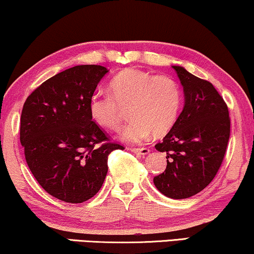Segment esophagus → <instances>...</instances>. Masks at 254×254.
<instances>
[{
  "mask_svg": "<svg viewBox=\"0 0 254 254\" xmlns=\"http://www.w3.org/2000/svg\"><path fill=\"white\" fill-rule=\"evenodd\" d=\"M130 150L134 152V154H137V155H140V156H144V155H147V154H149V148H144V147H142V148H130Z\"/></svg>",
  "mask_w": 254,
  "mask_h": 254,
  "instance_id": "obj_1",
  "label": "esophagus"
}]
</instances>
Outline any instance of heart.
Segmentation results:
<instances>
[{"label": "heart", "instance_id": "heart-1", "mask_svg": "<svg viewBox=\"0 0 254 254\" xmlns=\"http://www.w3.org/2000/svg\"><path fill=\"white\" fill-rule=\"evenodd\" d=\"M112 95L96 92L89 99L91 120L106 129L117 130L125 119V109L133 119L121 133L123 140L140 143L151 131L165 134L178 118L182 93L177 83L140 69H125L110 83Z\"/></svg>", "mask_w": 254, "mask_h": 254}]
</instances>
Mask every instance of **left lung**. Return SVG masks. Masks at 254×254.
Here are the masks:
<instances>
[{"label":"left lung","instance_id":"left-lung-1","mask_svg":"<svg viewBox=\"0 0 254 254\" xmlns=\"http://www.w3.org/2000/svg\"><path fill=\"white\" fill-rule=\"evenodd\" d=\"M184 86L185 105L171 130L155 148L166 154V169L154 178L159 192L187 199L215 178L230 137L227 104L214 85L173 65Z\"/></svg>","mask_w":254,"mask_h":254}]
</instances>
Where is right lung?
Wrapping results in <instances>:
<instances>
[{
    "mask_svg": "<svg viewBox=\"0 0 254 254\" xmlns=\"http://www.w3.org/2000/svg\"><path fill=\"white\" fill-rule=\"evenodd\" d=\"M107 71L97 64L65 69L24 103L19 134L27 165L39 185L64 202L82 203L96 195L109 155L124 149L89 114L90 97Z\"/></svg>",
    "mask_w": 254,
    "mask_h": 254,
    "instance_id": "1",
    "label": "right lung"
}]
</instances>
